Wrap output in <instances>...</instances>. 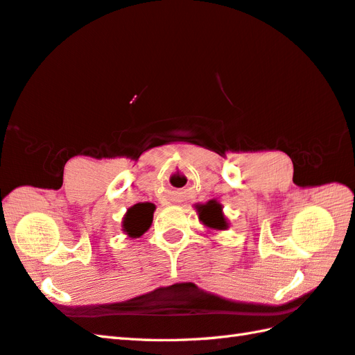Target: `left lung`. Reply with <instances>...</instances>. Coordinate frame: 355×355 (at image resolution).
I'll list each match as a JSON object with an SVG mask.
<instances>
[{"mask_svg": "<svg viewBox=\"0 0 355 355\" xmlns=\"http://www.w3.org/2000/svg\"><path fill=\"white\" fill-rule=\"evenodd\" d=\"M200 212V220L207 227L212 229H226L227 223L223 217V212H221V206L217 203V201H209L207 205H203L198 207Z\"/></svg>", "mask_w": 355, "mask_h": 355, "instance_id": "8db88e82", "label": "left lung"}]
</instances>
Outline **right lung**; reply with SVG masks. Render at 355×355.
<instances>
[{
  "label": "right lung",
  "mask_w": 355,
  "mask_h": 355,
  "mask_svg": "<svg viewBox=\"0 0 355 355\" xmlns=\"http://www.w3.org/2000/svg\"><path fill=\"white\" fill-rule=\"evenodd\" d=\"M154 211L155 206L152 203H138L135 206H132L128 214L124 215L123 231L132 239L141 237L152 223Z\"/></svg>",
  "instance_id": "add662e5"
}]
</instances>
